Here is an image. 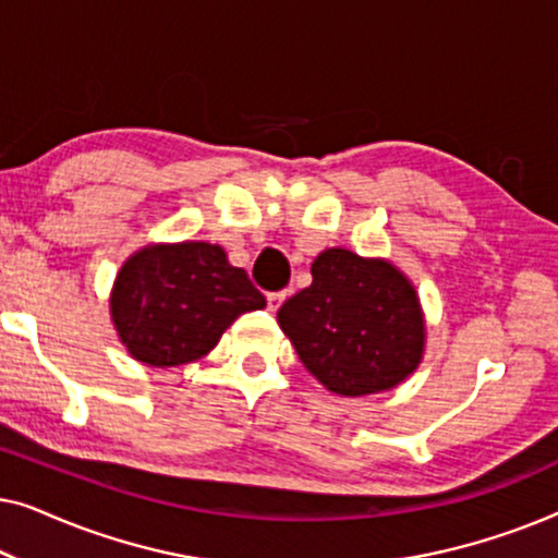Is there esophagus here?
<instances>
[{"label": "esophagus", "mask_w": 558, "mask_h": 558, "mask_svg": "<svg viewBox=\"0 0 558 558\" xmlns=\"http://www.w3.org/2000/svg\"><path fill=\"white\" fill-rule=\"evenodd\" d=\"M284 300H287V292H269L266 294V307H269L271 312H277Z\"/></svg>", "instance_id": "34e87169"}]
</instances>
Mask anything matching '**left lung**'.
Here are the masks:
<instances>
[{
    "instance_id": "obj_1",
    "label": "left lung",
    "mask_w": 558,
    "mask_h": 558,
    "mask_svg": "<svg viewBox=\"0 0 558 558\" xmlns=\"http://www.w3.org/2000/svg\"><path fill=\"white\" fill-rule=\"evenodd\" d=\"M279 327L327 391L365 396L409 378L424 355L416 289L384 258L327 248L312 284L281 304Z\"/></svg>"
}]
</instances>
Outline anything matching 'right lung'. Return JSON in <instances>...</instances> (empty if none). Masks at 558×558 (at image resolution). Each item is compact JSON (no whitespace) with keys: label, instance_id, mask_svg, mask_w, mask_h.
<instances>
[{"label":"right lung","instance_id":"1","mask_svg":"<svg viewBox=\"0 0 558 558\" xmlns=\"http://www.w3.org/2000/svg\"><path fill=\"white\" fill-rule=\"evenodd\" d=\"M266 307L248 274L205 241L155 243L129 256L111 289V319L132 357L151 368L193 363L243 312Z\"/></svg>","mask_w":558,"mask_h":558}]
</instances>
